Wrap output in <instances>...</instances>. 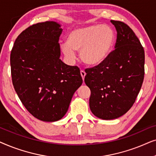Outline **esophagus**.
<instances>
[{
    "instance_id": "1",
    "label": "esophagus",
    "mask_w": 156,
    "mask_h": 156,
    "mask_svg": "<svg viewBox=\"0 0 156 156\" xmlns=\"http://www.w3.org/2000/svg\"><path fill=\"white\" fill-rule=\"evenodd\" d=\"M80 73H81V76H82V80H83V81H84L85 76H86V72H85L84 71H83V70H81Z\"/></svg>"
}]
</instances>
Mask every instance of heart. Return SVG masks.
<instances>
[{
    "label": "heart",
    "instance_id": "heart-1",
    "mask_svg": "<svg viewBox=\"0 0 156 156\" xmlns=\"http://www.w3.org/2000/svg\"><path fill=\"white\" fill-rule=\"evenodd\" d=\"M115 33L112 27L101 24L72 30L68 33L66 44L62 45L64 55L73 58L74 52H80L85 65L95 67L104 62L112 52Z\"/></svg>",
    "mask_w": 156,
    "mask_h": 156
}]
</instances>
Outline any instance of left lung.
Instances as JSON below:
<instances>
[{"mask_svg": "<svg viewBox=\"0 0 156 156\" xmlns=\"http://www.w3.org/2000/svg\"><path fill=\"white\" fill-rule=\"evenodd\" d=\"M117 32L115 49L106 60L85 69L84 82L90 89L89 107L105 120L125 114L135 103L145 74V52L129 25L111 20Z\"/></svg>", "mask_w": 156, "mask_h": 156, "instance_id": "obj_1", "label": "left lung"}]
</instances>
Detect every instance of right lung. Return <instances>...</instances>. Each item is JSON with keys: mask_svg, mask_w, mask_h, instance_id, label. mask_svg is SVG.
<instances>
[{"mask_svg": "<svg viewBox=\"0 0 156 156\" xmlns=\"http://www.w3.org/2000/svg\"><path fill=\"white\" fill-rule=\"evenodd\" d=\"M62 32L53 21L32 25L18 36L10 53L12 82L19 99L34 117L48 122L65 116L83 82L77 66L59 59Z\"/></svg>", "mask_w": 156, "mask_h": 156, "instance_id": "1", "label": "right lung"}]
</instances>
